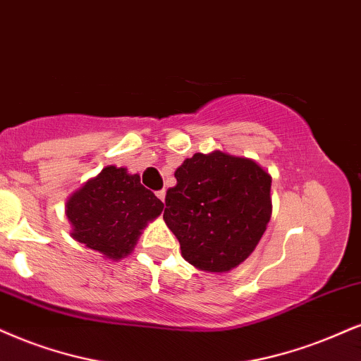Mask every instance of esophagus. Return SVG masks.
Segmentation results:
<instances>
[{"label": "esophagus", "mask_w": 361, "mask_h": 361, "mask_svg": "<svg viewBox=\"0 0 361 361\" xmlns=\"http://www.w3.org/2000/svg\"><path fill=\"white\" fill-rule=\"evenodd\" d=\"M157 197L160 199V201H166V190H159V192H157Z\"/></svg>", "instance_id": "1"}]
</instances>
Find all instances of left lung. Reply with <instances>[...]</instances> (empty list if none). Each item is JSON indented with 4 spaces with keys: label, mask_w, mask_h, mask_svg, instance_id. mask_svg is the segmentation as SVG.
<instances>
[{
    "label": "left lung",
    "mask_w": 361,
    "mask_h": 361,
    "mask_svg": "<svg viewBox=\"0 0 361 361\" xmlns=\"http://www.w3.org/2000/svg\"><path fill=\"white\" fill-rule=\"evenodd\" d=\"M164 221L195 269L222 274L255 251L271 219V173L224 150L197 152L177 167Z\"/></svg>",
    "instance_id": "1"
}]
</instances>
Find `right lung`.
Instances as JSON below:
<instances>
[{"label": "right lung", "mask_w": 361, "mask_h": 361, "mask_svg": "<svg viewBox=\"0 0 361 361\" xmlns=\"http://www.w3.org/2000/svg\"><path fill=\"white\" fill-rule=\"evenodd\" d=\"M162 209L164 202L140 184L139 173L117 166L102 169L65 204L75 241L112 261L130 255L142 231Z\"/></svg>", "instance_id": "1"}]
</instances>
